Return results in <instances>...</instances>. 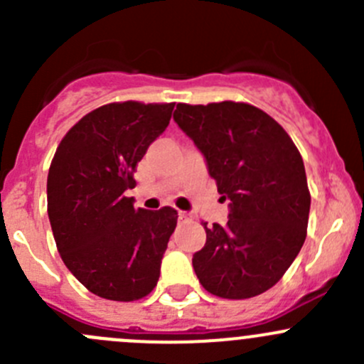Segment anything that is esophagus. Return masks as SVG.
<instances>
[{
	"instance_id": "esophagus-1",
	"label": "esophagus",
	"mask_w": 364,
	"mask_h": 364,
	"mask_svg": "<svg viewBox=\"0 0 364 364\" xmlns=\"http://www.w3.org/2000/svg\"><path fill=\"white\" fill-rule=\"evenodd\" d=\"M178 215H179V220H181V222H188V220L193 218L192 213H188V211H179Z\"/></svg>"
}]
</instances>
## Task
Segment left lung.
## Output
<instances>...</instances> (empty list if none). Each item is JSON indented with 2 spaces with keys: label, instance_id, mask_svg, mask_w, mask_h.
I'll list each match as a JSON object with an SVG mask.
<instances>
[{
  "label": "left lung",
  "instance_id": "obj_1",
  "mask_svg": "<svg viewBox=\"0 0 364 364\" xmlns=\"http://www.w3.org/2000/svg\"><path fill=\"white\" fill-rule=\"evenodd\" d=\"M174 121L208 161L225 225L203 223L205 245L192 264L200 285L223 299H248L273 287L306 237L310 190L296 144L259 107L245 102L178 104Z\"/></svg>",
  "mask_w": 364,
  "mask_h": 364
}]
</instances>
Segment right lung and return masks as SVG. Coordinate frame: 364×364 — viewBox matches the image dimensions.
Returning <instances> with one entry per match:
<instances>
[{
	"mask_svg": "<svg viewBox=\"0 0 364 364\" xmlns=\"http://www.w3.org/2000/svg\"><path fill=\"white\" fill-rule=\"evenodd\" d=\"M174 104L112 102L67 132L47 176V213L58 252L90 292L137 301L156 287L178 223L171 205L135 209L124 192L146 149L167 128Z\"/></svg>",
	"mask_w": 364,
	"mask_h": 364,
	"instance_id": "1",
	"label": "right lung"
}]
</instances>
